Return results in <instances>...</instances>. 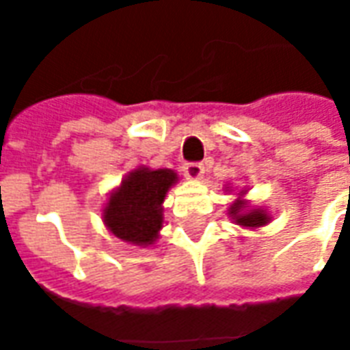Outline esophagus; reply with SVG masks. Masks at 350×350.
Instances as JSON below:
<instances>
[{"instance_id":"obj_1","label":"esophagus","mask_w":350,"mask_h":350,"mask_svg":"<svg viewBox=\"0 0 350 350\" xmlns=\"http://www.w3.org/2000/svg\"><path fill=\"white\" fill-rule=\"evenodd\" d=\"M185 176L189 178V180H198V178H202L204 174V167H202V163H187L185 167Z\"/></svg>"}]
</instances>
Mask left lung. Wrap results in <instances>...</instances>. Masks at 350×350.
<instances>
[{"instance_id": "1", "label": "left lung", "mask_w": 350, "mask_h": 350, "mask_svg": "<svg viewBox=\"0 0 350 350\" xmlns=\"http://www.w3.org/2000/svg\"><path fill=\"white\" fill-rule=\"evenodd\" d=\"M225 191H230V187H225ZM247 189H242L240 193H236V198L228 206V217L232 219V223L240 225L242 228H255L266 227L271 221V215L264 208H255L250 204V200H245Z\"/></svg>"}]
</instances>
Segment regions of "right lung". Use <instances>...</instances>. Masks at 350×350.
Segmentation results:
<instances>
[{"instance_id": "1", "label": "right lung", "mask_w": 350, "mask_h": 350, "mask_svg": "<svg viewBox=\"0 0 350 350\" xmlns=\"http://www.w3.org/2000/svg\"><path fill=\"white\" fill-rule=\"evenodd\" d=\"M178 183L172 168L137 167L108 193L103 223L118 240L137 247L157 242L163 228V202L168 189Z\"/></svg>"}]
</instances>
